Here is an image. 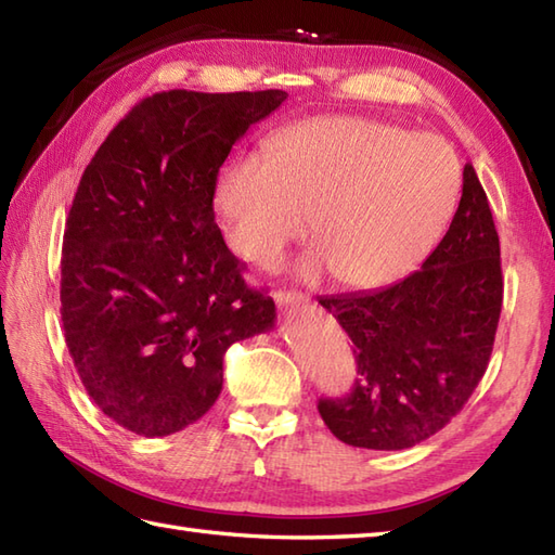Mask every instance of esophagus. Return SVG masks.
<instances>
[{
  "label": "esophagus",
  "mask_w": 555,
  "mask_h": 555,
  "mask_svg": "<svg viewBox=\"0 0 555 555\" xmlns=\"http://www.w3.org/2000/svg\"><path fill=\"white\" fill-rule=\"evenodd\" d=\"M274 300L279 305H284V308H296V305H300L305 300V296L298 291H276Z\"/></svg>",
  "instance_id": "1"
}]
</instances>
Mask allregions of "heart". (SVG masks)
Listing matches in <instances>:
<instances>
[{
    "mask_svg": "<svg viewBox=\"0 0 555 555\" xmlns=\"http://www.w3.org/2000/svg\"><path fill=\"white\" fill-rule=\"evenodd\" d=\"M460 195V167L441 138L362 116H317L279 131L264 155L221 171L215 203L229 243L271 269L310 231L302 279L379 288L417 269Z\"/></svg>",
    "mask_w": 555,
    "mask_h": 555,
    "instance_id": "1",
    "label": "heart"
}]
</instances>
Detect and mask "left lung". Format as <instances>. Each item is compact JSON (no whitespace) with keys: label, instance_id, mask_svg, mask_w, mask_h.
Listing matches in <instances>:
<instances>
[{"label":"left lung","instance_id":"1","mask_svg":"<svg viewBox=\"0 0 555 555\" xmlns=\"http://www.w3.org/2000/svg\"><path fill=\"white\" fill-rule=\"evenodd\" d=\"M320 305L346 328L358 362L352 391L317 405L336 439L403 451L443 429L487 372L503 305L499 233L473 164L451 227L422 269Z\"/></svg>","mask_w":555,"mask_h":555}]
</instances>
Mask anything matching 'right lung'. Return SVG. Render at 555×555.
<instances>
[{"mask_svg": "<svg viewBox=\"0 0 555 555\" xmlns=\"http://www.w3.org/2000/svg\"><path fill=\"white\" fill-rule=\"evenodd\" d=\"M284 90H169L114 126L82 171L62 247V324L88 396L119 427L169 436L215 405L223 356L269 332L215 221L221 164Z\"/></svg>", "mask_w": 555, "mask_h": 555, "instance_id": "obj_1", "label": "right lung"}]
</instances>
